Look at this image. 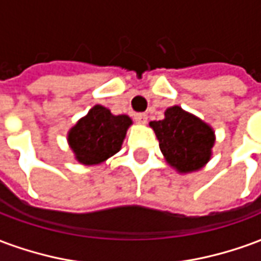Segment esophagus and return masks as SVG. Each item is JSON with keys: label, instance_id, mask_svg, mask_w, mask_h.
Wrapping results in <instances>:
<instances>
[{"label": "esophagus", "instance_id": "34e87169", "mask_svg": "<svg viewBox=\"0 0 261 261\" xmlns=\"http://www.w3.org/2000/svg\"><path fill=\"white\" fill-rule=\"evenodd\" d=\"M134 119H136L137 123H140V124H145L148 120V116L145 113H137L134 114Z\"/></svg>", "mask_w": 261, "mask_h": 261}]
</instances>
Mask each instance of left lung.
<instances>
[{
  "label": "left lung",
  "mask_w": 261,
  "mask_h": 261,
  "mask_svg": "<svg viewBox=\"0 0 261 261\" xmlns=\"http://www.w3.org/2000/svg\"><path fill=\"white\" fill-rule=\"evenodd\" d=\"M159 148L170 166L179 172L201 169L211 158L215 137L213 128L179 106L165 112V119L151 121Z\"/></svg>",
  "instance_id": "8db88e82"
}]
</instances>
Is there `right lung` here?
Wrapping results in <instances>:
<instances>
[{
  "label": "right lung",
  "mask_w": 261,
  "mask_h": 261,
  "mask_svg": "<svg viewBox=\"0 0 261 261\" xmlns=\"http://www.w3.org/2000/svg\"><path fill=\"white\" fill-rule=\"evenodd\" d=\"M130 125L128 116H113L109 109L96 105L71 128L69 147L81 164H100L119 152Z\"/></svg>",
  "instance_id": "add662e5"
}]
</instances>
